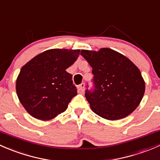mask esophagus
Masks as SVG:
<instances>
[{"instance_id": "34e87169", "label": "esophagus", "mask_w": 160, "mask_h": 160, "mask_svg": "<svg viewBox=\"0 0 160 160\" xmlns=\"http://www.w3.org/2000/svg\"><path fill=\"white\" fill-rule=\"evenodd\" d=\"M79 90L80 92H83L85 90V83H82L79 86Z\"/></svg>"}]
</instances>
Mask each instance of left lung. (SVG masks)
I'll return each instance as SVG.
<instances>
[{
	"label": "left lung",
	"instance_id": "left-lung-1",
	"mask_svg": "<svg viewBox=\"0 0 160 160\" xmlns=\"http://www.w3.org/2000/svg\"><path fill=\"white\" fill-rule=\"evenodd\" d=\"M92 67L93 88L85 97L92 111L108 120H118L129 115L141 102L145 81L138 67L126 56L108 49L81 50Z\"/></svg>",
	"mask_w": 160,
	"mask_h": 160
}]
</instances>
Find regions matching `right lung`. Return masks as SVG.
Listing matches in <instances>:
<instances>
[{
	"instance_id": "1",
	"label": "right lung",
	"mask_w": 160,
	"mask_h": 160,
	"mask_svg": "<svg viewBox=\"0 0 160 160\" xmlns=\"http://www.w3.org/2000/svg\"><path fill=\"white\" fill-rule=\"evenodd\" d=\"M79 55V49L46 50L21 69L16 92L21 104L32 117L48 121L67 110L77 90L72 76L66 70Z\"/></svg>"
}]
</instances>
